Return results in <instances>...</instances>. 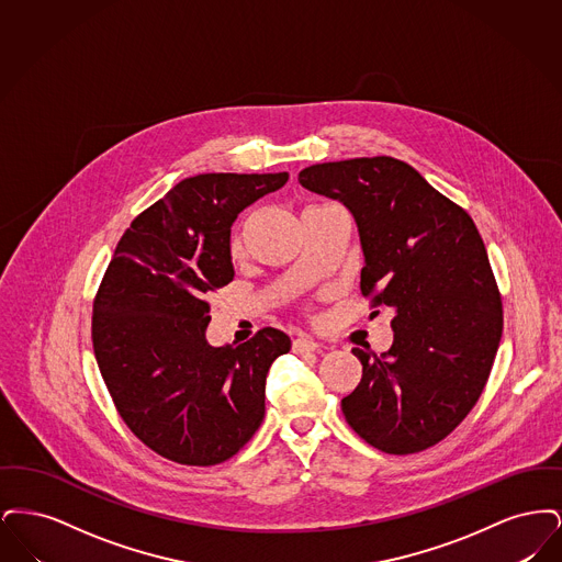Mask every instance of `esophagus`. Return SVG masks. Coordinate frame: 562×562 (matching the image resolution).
I'll use <instances>...</instances> for the list:
<instances>
[{
    "mask_svg": "<svg viewBox=\"0 0 562 562\" xmlns=\"http://www.w3.org/2000/svg\"><path fill=\"white\" fill-rule=\"evenodd\" d=\"M321 348L314 339H310V337H299V339H294L293 341V351L296 353H305V351H316V349Z\"/></svg>",
    "mask_w": 562,
    "mask_h": 562,
    "instance_id": "esophagus-1",
    "label": "esophagus"
}]
</instances>
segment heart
Segmentation results:
<instances>
[{
	"label": "heart",
	"instance_id": "1",
	"mask_svg": "<svg viewBox=\"0 0 562 562\" xmlns=\"http://www.w3.org/2000/svg\"><path fill=\"white\" fill-rule=\"evenodd\" d=\"M322 206H310L303 214L312 213V211H318ZM244 236H246V223H241L240 227L234 232L232 241H229V250H232V257H240L244 252Z\"/></svg>",
	"mask_w": 562,
	"mask_h": 562
}]
</instances>
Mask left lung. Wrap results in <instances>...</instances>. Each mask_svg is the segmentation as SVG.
Instances as JSON below:
<instances>
[{"mask_svg": "<svg viewBox=\"0 0 562 562\" xmlns=\"http://www.w3.org/2000/svg\"><path fill=\"white\" fill-rule=\"evenodd\" d=\"M299 183L339 200L358 225L360 291L394 310V344L362 362L341 401L351 429L390 454L447 438L481 398L504 330L502 294L481 234L461 206L406 161L376 156L324 161Z\"/></svg>", "mask_w": 562, "mask_h": 562, "instance_id": "obj_1", "label": "left lung"}]
</instances>
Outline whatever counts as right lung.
Segmentation results:
<instances>
[{"label": "right lung", "instance_id": "1", "mask_svg": "<svg viewBox=\"0 0 562 562\" xmlns=\"http://www.w3.org/2000/svg\"><path fill=\"white\" fill-rule=\"evenodd\" d=\"M286 181L289 172L189 177L115 246L94 299L92 348L124 424L170 461L221 463L263 422L266 376L291 339L268 326L238 348H213L209 299L234 280V221Z\"/></svg>", "mask_w": 562, "mask_h": 562}]
</instances>
